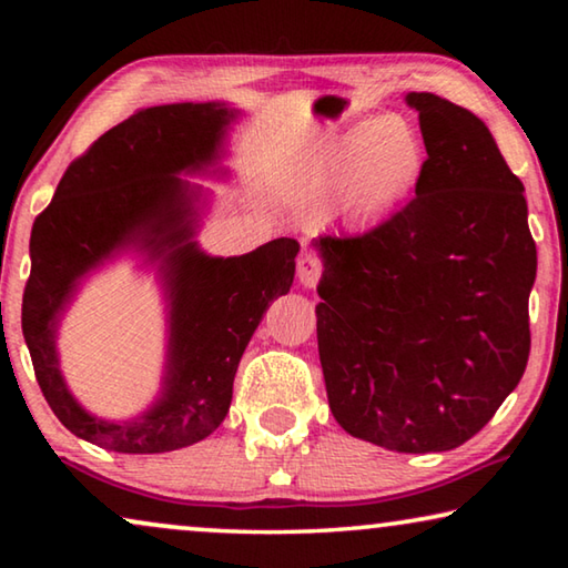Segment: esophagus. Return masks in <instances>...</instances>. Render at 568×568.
I'll use <instances>...</instances> for the list:
<instances>
[{
  "label": "esophagus",
  "mask_w": 568,
  "mask_h": 568,
  "mask_svg": "<svg viewBox=\"0 0 568 568\" xmlns=\"http://www.w3.org/2000/svg\"><path fill=\"white\" fill-rule=\"evenodd\" d=\"M323 275V261L315 253H305L297 261V281L305 287H315Z\"/></svg>",
  "instance_id": "obj_1"
}]
</instances>
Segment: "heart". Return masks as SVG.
<instances>
[{"mask_svg":"<svg viewBox=\"0 0 568 568\" xmlns=\"http://www.w3.org/2000/svg\"><path fill=\"white\" fill-rule=\"evenodd\" d=\"M426 170V150L413 124L400 114L358 124L333 148L328 180L345 187V207L361 223L406 205Z\"/></svg>","mask_w":568,"mask_h":568,"instance_id":"1","label":"heart"}]
</instances>
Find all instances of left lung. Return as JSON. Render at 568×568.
<instances>
[{
  "instance_id": "left-lung-1",
  "label": "left lung",
  "mask_w": 568,
  "mask_h": 568,
  "mask_svg": "<svg viewBox=\"0 0 568 568\" xmlns=\"http://www.w3.org/2000/svg\"><path fill=\"white\" fill-rule=\"evenodd\" d=\"M426 170L416 197L363 235H318V351L351 436L438 454L476 436L531 351L536 243L524 182L474 112L408 92Z\"/></svg>"
}]
</instances>
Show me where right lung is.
Here are the masks:
<instances>
[{
  "instance_id": "1",
  "label": "right lung",
  "mask_w": 568,
  "mask_h": 568,
  "mask_svg": "<svg viewBox=\"0 0 568 568\" xmlns=\"http://www.w3.org/2000/svg\"><path fill=\"white\" fill-rule=\"evenodd\" d=\"M233 120L217 102L134 112L67 168L34 220L22 333L47 403L77 438L118 454H165L207 438L227 416L237 363L267 305L291 291L297 240L277 237L237 257H210L192 240L200 190L178 175L210 165ZM130 244L161 261L169 365L163 396L146 416L110 424L65 390L53 335L79 277Z\"/></svg>"
}]
</instances>
